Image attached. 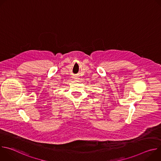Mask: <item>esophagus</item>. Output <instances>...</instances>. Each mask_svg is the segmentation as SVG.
Listing matches in <instances>:
<instances>
[{
  "label": "esophagus",
  "instance_id": "esophagus-1",
  "mask_svg": "<svg viewBox=\"0 0 161 161\" xmlns=\"http://www.w3.org/2000/svg\"><path fill=\"white\" fill-rule=\"evenodd\" d=\"M76 78H76H76V77H75V78Z\"/></svg>",
  "mask_w": 161,
  "mask_h": 161
}]
</instances>
